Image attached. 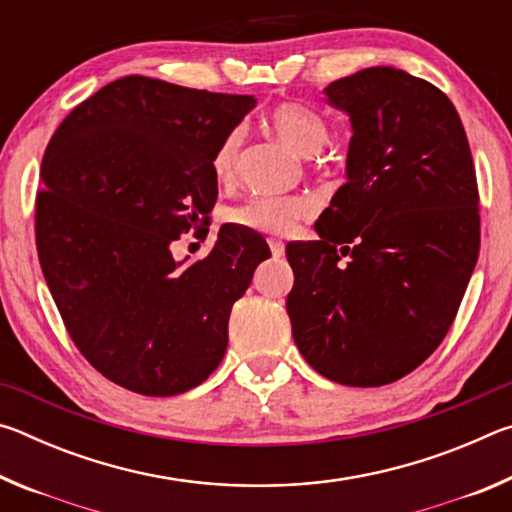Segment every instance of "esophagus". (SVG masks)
Segmentation results:
<instances>
[{
  "instance_id": "esophagus-1",
  "label": "esophagus",
  "mask_w": 512,
  "mask_h": 512,
  "mask_svg": "<svg viewBox=\"0 0 512 512\" xmlns=\"http://www.w3.org/2000/svg\"><path fill=\"white\" fill-rule=\"evenodd\" d=\"M268 246H271V255H273L275 259L284 257V244H282V241H275V239H273Z\"/></svg>"
}]
</instances>
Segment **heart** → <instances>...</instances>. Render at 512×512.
Returning <instances> with one entry per match:
<instances>
[{
	"label": "heart",
	"instance_id": "heart-1",
	"mask_svg": "<svg viewBox=\"0 0 512 512\" xmlns=\"http://www.w3.org/2000/svg\"><path fill=\"white\" fill-rule=\"evenodd\" d=\"M268 128L277 140L302 158L316 155L329 140V124L318 110L305 103H282L268 115ZM241 135L232 131L223 137L212 158L214 176L225 183L235 176ZM314 214V203L307 196H257L232 212V221L241 228L264 232L273 237H287L298 225Z\"/></svg>",
	"mask_w": 512,
	"mask_h": 512
}]
</instances>
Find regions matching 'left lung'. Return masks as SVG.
Returning <instances> with one entry per match:
<instances>
[{"label": "left lung", "instance_id": "1", "mask_svg": "<svg viewBox=\"0 0 512 512\" xmlns=\"http://www.w3.org/2000/svg\"><path fill=\"white\" fill-rule=\"evenodd\" d=\"M348 112V183L291 241L298 350L345 386H384L443 343L479 257V187L465 128L436 85L368 67L325 88Z\"/></svg>", "mask_w": 512, "mask_h": 512}]
</instances>
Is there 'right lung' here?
Masks as SVG:
<instances>
[{
    "instance_id": "1",
    "label": "right lung",
    "mask_w": 512,
    "mask_h": 512,
    "mask_svg": "<svg viewBox=\"0 0 512 512\" xmlns=\"http://www.w3.org/2000/svg\"><path fill=\"white\" fill-rule=\"evenodd\" d=\"M253 108L248 94L124 76L69 112L47 146L42 273L76 348L128 391L169 397L210 377L232 305L271 257L241 225H223L198 262L171 255L180 235H203L219 194L212 158Z\"/></svg>"
}]
</instances>
